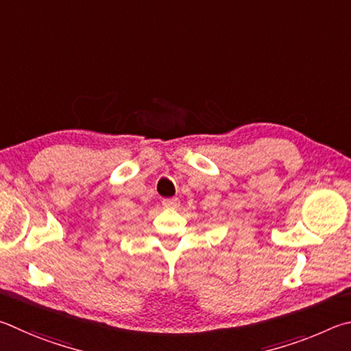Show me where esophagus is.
Listing matches in <instances>:
<instances>
[{"label": "esophagus", "instance_id": "esophagus-1", "mask_svg": "<svg viewBox=\"0 0 351 351\" xmlns=\"http://www.w3.org/2000/svg\"><path fill=\"white\" fill-rule=\"evenodd\" d=\"M162 204L165 208H177V205H179V199H163Z\"/></svg>", "mask_w": 351, "mask_h": 351}]
</instances>
